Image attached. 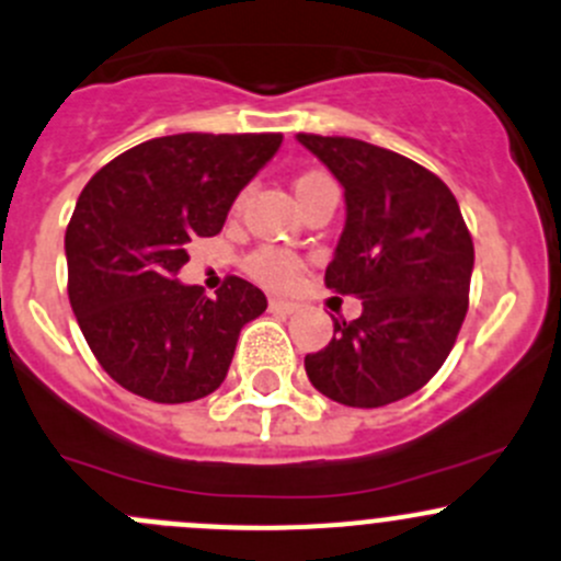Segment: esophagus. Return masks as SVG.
Masks as SVG:
<instances>
[{
  "mask_svg": "<svg viewBox=\"0 0 561 561\" xmlns=\"http://www.w3.org/2000/svg\"><path fill=\"white\" fill-rule=\"evenodd\" d=\"M271 312H282V314H293L298 309L296 301H285V298H271L268 301Z\"/></svg>",
  "mask_w": 561,
  "mask_h": 561,
  "instance_id": "obj_1",
  "label": "esophagus"
}]
</instances>
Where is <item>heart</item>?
Here are the masks:
<instances>
[{"label": "heart", "instance_id": "obj_1", "mask_svg": "<svg viewBox=\"0 0 561 561\" xmlns=\"http://www.w3.org/2000/svg\"><path fill=\"white\" fill-rule=\"evenodd\" d=\"M320 178L323 175H318V172L298 178L296 188L304 186V183L320 181ZM298 268H301V263H298L296 254H290L287 249H279V247L257 249V252L247 260L249 276H252V279H257L260 285L274 287V290H287V287L296 282Z\"/></svg>", "mask_w": 561, "mask_h": 561}]
</instances>
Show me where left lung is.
<instances>
[{
  "label": "left lung",
  "instance_id": "left-lung-1",
  "mask_svg": "<svg viewBox=\"0 0 561 561\" xmlns=\"http://www.w3.org/2000/svg\"><path fill=\"white\" fill-rule=\"evenodd\" d=\"M296 139L345 192L325 287L362 298V314L334 318V340L304 367L329 400L389 405L447 362L469 309L474 243L455 194L416 161L345 136Z\"/></svg>",
  "mask_w": 561,
  "mask_h": 561
}]
</instances>
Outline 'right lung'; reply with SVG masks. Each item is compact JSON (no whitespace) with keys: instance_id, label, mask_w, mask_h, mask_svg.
Instances as JSON below:
<instances>
[{"instance_id":"add662e5","label":"right lung","mask_w":561,"mask_h":561,"mask_svg":"<svg viewBox=\"0 0 561 561\" xmlns=\"http://www.w3.org/2000/svg\"><path fill=\"white\" fill-rule=\"evenodd\" d=\"M282 134H175L125 150L84 186L65 232L68 296L87 345L123 389L192 402L221 386L238 334L268 307L230 276L216 298L178 279L186 243L225 227Z\"/></svg>"}]
</instances>
